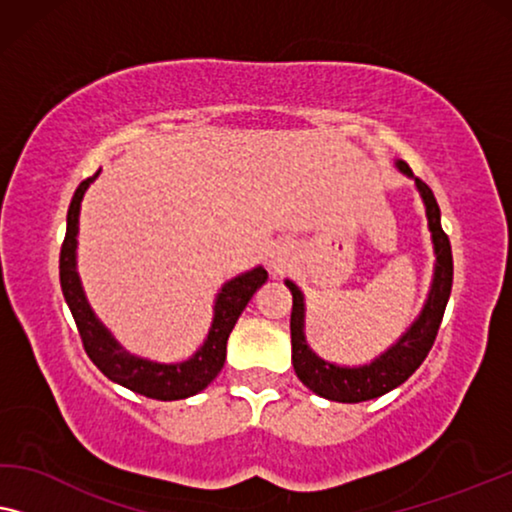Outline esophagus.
<instances>
[{
    "label": "esophagus",
    "instance_id": "1",
    "mask_svg": "<svg viewBox=\"0 0 512 512\" xmlns=\"http://www.w3.org/2000/svg\"><path fill=\"white\" fill-rule=\"evenodd\" d=\"M287 262H290V248L287 246H273L271 250V266L276 271H283Z\"/></svg>",
    "mask_w": 512,
    "mask_h": 512
}]
</instances>
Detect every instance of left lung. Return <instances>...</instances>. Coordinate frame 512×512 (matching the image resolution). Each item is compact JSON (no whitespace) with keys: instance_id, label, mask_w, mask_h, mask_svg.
Here are the masks:
<instances>
[{"instance_id":"1","label":"left lung","mask_w":512,"mask_h":512,"mask_svg":"<svg viewBox=\"0 0 512 512\" xmlns=\"http://www.w3.org/2000/svg\"><path fill=\"white\" fill-rule=\"evenodd\" d=\"M397 169L403 171L408 178H413L417 192L427 208V222L431 232V243H434V278H431V290L427 294L417 320L406 329L397 343H392L383 355H378L371 364L362 366H338L322 359L311 350L306 343V306L304 294L292 280H285V285L292 292V318H290V334H292V364L297 378L308 390L338 403H359L376 397H383L394 387L413 376L417 366L429 355L431 345L436 341L438 327H441L445 306H448L450 290H452V250L450 239L441 227V208L436 204L434 192L429 190L427 183L413 176V171L403 160H397Z\"/></svg>"}]
</instances>
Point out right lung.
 Masks as SVG:
<instances>
[{"mask_svg": "<svg viewBox=\"0 0 512 512\" xmlns=\"http://www.w3.org/2000/svg\"><path fill=\"white\" fill-rule=\"evenodd\" d=\"M99 176L85 178V181L76 187L74 199L69 204L67 213V234H64V243L60 250V285L64 301H67L71 315H74L78 334H81L83 348L88 357L95 362L99 371L106 378L113 380L127 390L136 394H143L148 399L157 401H176L187 399L211 385V380L218 376L225 366L227 357V338L253 299V294L266 283L269 273L262 266L253 271L241 273L222 285V290L215 297L213 306V322L208 329V336L201 348L194 352L190 359L176 364H160L150 362V359L129 355L122 345L111 336L99 318L92 311L85 292L81 287V278L76 271V246H78V213H81L83 194L88 190L90 183Z\"/></svg>", "mask_w": 512, "mask_h": 512, "instance_id": "add662e5", "label": "right lung"}]
</instances>
